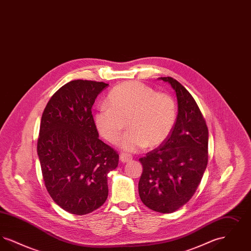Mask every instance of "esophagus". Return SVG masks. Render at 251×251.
<instances>
[{"label":"esophagus","mask_w":251,"mask_h":251,"mask_svg":"<svg viewBox=\"0 0 251 251\" xmlns=\"http://www.w3.org/2000/svg\"><path fill=\"white\" fill-rule=\"evenodd\" d=\"M120 161L122 163H127L130 160H131V155L128 154V153H121L120 156Z\"/></svg>","instance_id":"obj_1"}]
</instances>
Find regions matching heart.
Masks as SVG:
<instances>
[{
  "instance_id": "b5f03b06",
  "label": "heart",
  "mask_w": 251,
  "mask_h": 251,
  "mask_svg": "<svg viewBox=\"0 0 251 251\" xmlns=\"http://www.w3.org/2000/svg\"><path fill=\"white\" fill-rule=\"evenodd\" d=\"M106 104L107 107L96 112V128L109 143L117 144L127 121L130 130L120 141V147L127 151L163 143L177 120L174 99L139 82L115 86L108 94Z\"/></svg>"
}]
</instances>
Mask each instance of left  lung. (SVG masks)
<instances>
[{
  "mask_svg": "<svg viewBox=\"0 0 251 251\" xmlns=\"http://www.w3.org/2000/svg\"><path fill=\"white\" fill-rule=\"evenodd\" d=\"M171 85L178 100L175 126L157 149L140 158L143 172L138 191L150 209L168 214L190 201L208 163L209 132L191 94L171 77H161Z\"/></svg>",
  "mask_w": 251,
  "mask_h": 251,
  "instance_id": "8db88e82",
  "label": "left lung"
}]
</instances>
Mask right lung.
<instances>
[{
	"label": "right lung",
	"instance_id": "add662e5",
	"mask_svg": "<svg viewBox=\"0 0 251 251\" xmlns=\"http://www.w3.org/2000/svg\"><path fill=\"white\" fill-rule=\"evenodd\" d=\"M102 82L74 80L59 88L42 114L37 155L50 196L73 215L89 214L108 197V173L119 154L100 139L92 116Z\"/></svg>",
	"mask_w": 251,
	"mask_h": 251
}]
</instances>
